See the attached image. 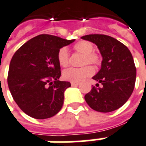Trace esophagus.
I'll return each instance as SVG.
<instances>
[{
    "label": "esophagus",
    "instance_id": "1",
    "mask_svg": "<svg viewBox=\"0 0 146 146\" xmlns=\"http://www.w3.org/2000/svg\"><path fill=\"white\" fill-rule=\"evenodd\" d=\"M79 84V83H77V82H71V85L72 86H77Z\"/></svg>",
    "mask_w": 146,
    "mask_h": 146
}]
</instances>
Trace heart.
I'll return each instance as SVG.
<instances>
[{
	"label": "heart",
	"mask_w": 146,
	"mask_h": 146,
	"mask_svg": "<svg viewBox=\"0 0 146 146\" xmlns=\"http://www.w3.org/2000/svg\"><path fill=\"white\" fill-rule=\"evenodd\" d=\"M73 48L75 52L81 54L82 58L80 64L82 66L85 64V66L80 68H70L64 70L62 73V77L67 81L80 82L86 77L90 76L94 73V68L86 64H100V57L99 56V55L93 52L94 45L89 41H79L73 46ZM57 59L59 64L62 67L68 66L70 62V56L68 49L66 47L59 48L57 54Z\"/></svg>",
	"instance_id": "obj_1"
}]
</instances>
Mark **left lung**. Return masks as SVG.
<instances>
[{"mask_svg":"<svg viewBox=\"0 0 146 146\" xmlns=\"http://www.w3.org/2000/svg\"><path fill=\"white\" fill-rule=\"evenodd\" d=\"M81 38L94 43L103 58L100 70L93 77L102 86L93 87L84 97L86 102L94 111L104 113L120 108L133 92L136 80L131 52L118 40L105 35H87Z\"/></svg>","mask_w":146,"mask_h":146,"instance_id":"1","label":"left lung"}]
</instances>
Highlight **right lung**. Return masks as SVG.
Masks as SVG:
<instances>
[{
	"label": "right lung",
	"instance_id": "1",
	"mask_svg": "<svg viewBox=\"0 0 146 146\" xmlns=\"http://www.w3.org/2000/svg\"><path fill=\"white\" fill-rule=\"evenodd\" d=\"M51 35H39L21 46L11 60L10 92L18 106L36 119L51 117L61 110L70 82L59 80V48L73 42Z\"/></svg>",
	"mask_w": 146,
	"mask_h": 146
}]
</instances>
